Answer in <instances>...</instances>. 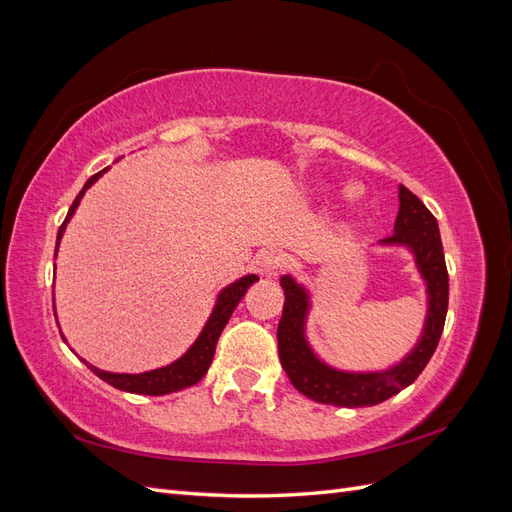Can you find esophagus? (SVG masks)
Instances as JSON below:
<instances>
[{
  "label": "esophagus",
  "mask_w": 512,
  "mask_h": 512,
  "mask_svg": "<svg viewBox=\"0 0 512 512\" xmlns=\"http://www.w3.org/2000/svg\"><path fill=\"white\" fill-rule=\"evenodd\" d=\"M258 269L265 273V275H275L277 271H280L282 267H284V262H286V256L280 252V250H267V252H262L260 256H258Z\"/></svg>",
  "instance_id": "34e87169"
}]
</instances>
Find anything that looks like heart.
Listing matches in <instances>:
<instances>
[{
    "label": "heart",
    "mask_w": 512,
    "mask_h": 512,
    "mask_svg": "<svg viewBox=\"0 0 512 512\" xmlns=\"http://www.w3.org/2000/svg\"><path fill=\"white\" fill-rule=\"evenodd\" d=\"M348 194H350V196H356V190H354V188H350V190H348Z\"/></svg>",
    "instance_id": "1"
}]
</instances>
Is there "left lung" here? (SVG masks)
I'll list each match as a JSON object with an SVG mask.
<instances>
[{
    "instance_id": "left-lung-1",
    "label": "left lung",
    "mask_w": 512,
    "mask_h": 512,
    "mask_svg": "<svg viewBox=\"0 0 512 512\" xmlns=\"http://www.w3.org/2000/svg\"><path fill=\"white\" fill-rule=\"evenodd\" d=\"M382 243H399L410 247L429 292V316L421 342L391 371H382V374H346V371H337L318 361L316 354L309 350L303 333L307 292L290 275H282L280 280L286 297L284 312L280 324H277L280 361L294 389L318 401V404L346 408L382 404V401L410 386L438 348L448 309V271L440 228L433 213L423 205V200L412 194L406 185H399L395 235L382 239Z\"/></svg>"
}]
</instances>
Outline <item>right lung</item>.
Wrapping results in <instances>:
<instances>
[{
	"mask_svg": "<svg viewBox=\"0 0 512 512\" xmlns=\"http://www.w3.org/2000/svg\"><path fill=\"white\" fill-rule=\"evenodd\" d=\"M102 173H106V168L100 170V173H96L94 177H89L87 183L83 185V190L79 192V196L74 198V203L68 209L64 224L59 226L57 245H59L61 235H64V228H66L68 220L72 218V213L76 211V207H79L85 190ZM57 245H55V254H57ZM254 282H258V275H245V277H241V280L226 286L220 292L218 303H215L213 314L209 316L203 333L198 335L194 346L175 363H170V365L160 367V369H153V371H145V374H111V371H102L94 365H89L87 361H85V365L91 371H94V374L100 380L115 386V389L136 393V395H166V393H173V391H181V389H185V386H192L207 374V369H209V365L213 361V354H215V344H218V339H220V333L224 331L230 314L235 312V307L241 301L245 290L250 288Z\"/></svg>",
	"mask_w": 512,
	"mask_h": 512,
	"instance_id": "right-lung-1",
	"label": "right lung"
}]
</instances>
